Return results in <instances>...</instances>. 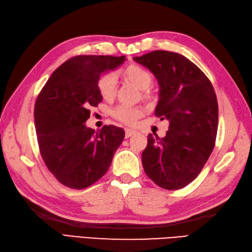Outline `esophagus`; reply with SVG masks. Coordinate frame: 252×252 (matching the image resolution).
Here are the masks:
<instances>
[{
    "instance_id": "34e87169",
    "label": "esophagus",
    "mask_w": 252,
    "mask_h": 252,
    "mask_svg": "<svg viewBox=\"0 0 252 252\" xmlns=\"http://www.w3.org/2000/svg\"><path fill=\"white\" fill-rule=\"evenodd\" d=\"M133 134H135V131L134 130H132V129H126V137L127 138V137H130V136H132Z\"/></svg>"
}]
</instances>
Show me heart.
<instances>
[{"label":"heart","mask_w":252,"mask_h":252,"mask_svg":"<svg viewBox=\"0 0 252 252\" xmlns=\"http://www.w3.org/2000/svg\"><path fill=\"white\" fill-rule=\"evenodd\" d=\"M123 76L127 81L134 84L136 88L142 91L147 90L152 85L153 77L147 69L140 65H130L123 70ZM118 88V79L115 72L104 73L98 79L97 89L101 97L106 100L115 97ZM143 115V109L140 107H131L126 105H120L112 111L117 120H119L126 125H133L138 118Z\"/></svg>","instance_id":"b5f03b06"}]
</instances>
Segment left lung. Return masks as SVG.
Masks as SVG:
<instances>
[{
	"instance_id": "1",
	"label": "left lung",
	"mask_w": 252,
	"mask_h": 252,
	"mask_svg": "<svg viewBox=\"0 0 252 252\" xmlns=\"http://www.w3.org/2000/svg\"><path fill=\"white\" fill-rule=\"evenodd\" d=\"M151 70L159 84L155 115L169 121L164 137L148 135L143 168L164 189H183L210 157L217 137V95L207 76L178 53L154 51L133 58Z\"/></svg>"
}]
</instances>
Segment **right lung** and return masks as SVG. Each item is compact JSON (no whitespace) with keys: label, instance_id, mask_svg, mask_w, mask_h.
<instances>
[{"label":"right lung","instance_id":"obj_1","mask_svg":"<svg viewBox=\"0 0 252 252\" xmlns=\"http://www.w3.org/2000/svg\"><path fill=\"white\" fill-rule=\"evenodd\" d=\"M126 56L80 55L52 73L35 100L34 125L42 159L63 185L87 189L108 171L125 138V130L104 126L96 132L85 126L101 97L97 82Z\"/></svg>","mask_w":252,"mask_h":252}]
</instances>
